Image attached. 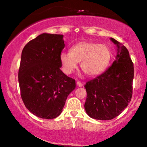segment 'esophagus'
I'll return each mask as SVG.
<instances>
[{
    "mask_svg": "<svg viewBox=\"0 0 147 147\" xmlns=\"http://www.w3.org/2000/svg\"><path fill=\"white\" fill-rule=\"evenodd\" d=\"M77 86H78V87H82V86H83L84 84H82L81 82H77Z\"/></svg>",
    "mask_w": 147,
    "mask_h": 147,
    "instance_id": "34e87169",
    "label": "esophagus"
}]
</instances>
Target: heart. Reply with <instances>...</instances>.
Masks as SVG:
<instances>
[{"label":"heart","instance_id":"obj_1","mask_svg":"<svg viewBox=\"0 0 147 147\" xmlns=\"http://www.w3.org/2000/svg\"><path fill=\"white\" fill-rule=\"evenodd\" d=\"M59 59L62 70L66 75H70L81 62L82 70L89 77H95L109 67L112 51L106 44L84 41L72 45L70 52H62Z\"/></svg>","mask_w":147,"mask_h":147}]
</instances>
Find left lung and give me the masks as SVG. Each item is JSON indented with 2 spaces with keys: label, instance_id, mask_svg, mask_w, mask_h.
Masks as SVG:
<instances>
[{
  "label": "left lung",
  "instance_id": "8db88e82",
  "mask_svg": "<svg viewBox=\"0 0 147 147\" xmlns=\"http://www.w3.org/2000/svg\"><path fill=\"white\" fill-rule=\"evenodd\" d=\"M117 55L112 65L102 75L84 86L87 97L84 108L89 117L99 120L116 117L125 109L132 97L134 68L129 52L113 38Z\"/></svg>",
  "mask_w": 147,
  "mask_h": 147
}]
</instances>
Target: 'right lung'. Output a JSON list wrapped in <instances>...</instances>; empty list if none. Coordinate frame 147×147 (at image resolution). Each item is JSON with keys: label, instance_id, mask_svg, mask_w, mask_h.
<instances>
[{"label": "right lung", "instance_id": "obj_1", "mask_svg": "<svg viewBox=\"0 0 147 147\" xmlns=\"http://www.w3.org/2000/svg\"><path fill=\"white\" fill-rule=\"evenodd\" d=\"M63 35L43 33L27 43L21 54L18 83L21 98L32 113L54 119L61 113L75 79L61 70Z\"/></svg>", "mask_w": 147, "mask_h": 147}]
</instances>
